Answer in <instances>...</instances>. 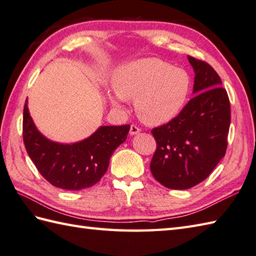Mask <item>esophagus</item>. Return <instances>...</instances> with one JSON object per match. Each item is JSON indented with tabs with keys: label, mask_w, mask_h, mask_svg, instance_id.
Returning <instances> with one entry per match:
<instances>
[{
	"label": "esophagus",
	"mask_w": 256,
	"mask_h": 256,
	"mask_svg": "<svg viewBox=\"0 0 256 256\" xmlns=\"http://www.w3.org/2000/svg\"><path fill=\"white\" fill-rule=\"evenodd\" d=\"M140 132V128L138 126V125H135V124L131 125V128H130V134L135 135Z\"/></svg>",
	"instance_id": "esophagus-1"
}]
</instances>
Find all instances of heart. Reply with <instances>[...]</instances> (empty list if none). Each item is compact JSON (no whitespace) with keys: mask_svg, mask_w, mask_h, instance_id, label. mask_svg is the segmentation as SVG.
<instances>
[{"mask_svg":"<svg viewBox=\"0 0 256 256\" xmlns=\"http://www.w3.org/2000/svg\"><path fill=\"white\" fill-rule=\"evenodd\" d=\"M118 106L134 99L138 118L146 124L160 125L180 112L190 88L189 76L158 58H145L120 68L112 79Z\"/></svg>","mask_w":256,"mask_h":256,"instance_id":"obj_1","label":"heart"}]
</instances>
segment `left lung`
Segmentation results:
<instances>
[{
    "label": "left lung",
    "instance_id": "1",
    "mask_svg": "<svg viewBox=\"0 0 256 256\" xmlns=\"http://www.w3.org/2000/svg\"><path fill=\"white\" fill-rule=\"evenodd\" d=\"M196 94L172 121L152 130L156 150L150 172L170 189L204 182L226 155L231 122L230 101L219 74L208 62L188 56Z\"/></svg>",
    "mask_w": 256,
    "mask_h": 256
}]
</instances>
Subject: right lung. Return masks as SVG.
I'll use <instances>...</instances> for the list:
<instances>
[{"label": "right lung", "instance_id": "1", "mask_svg": "<svg viewBox=\"0 0 256 256\" xmlns=\"http://www.w3.org/2000/svg\"><path fill=\"white\" fill-rule=\"evenodd\" d=\"M130 125L101 126L81 142H52L36 128L27 101L23 112V140L38 172L52 186L64 190L92 187L104 175L110 158L128 138Z\"/></svg>", "mask_w": 256, "mask_h": 256}]
</instances>
